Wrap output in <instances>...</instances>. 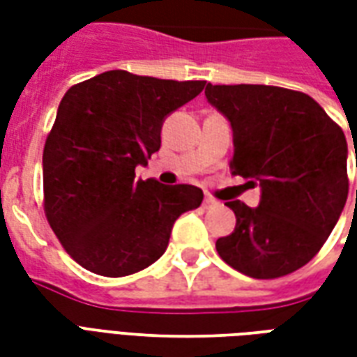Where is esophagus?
<instances>
[{
  "label": "esophagus",
  "mask_w": 357,
  "mask_h": 357,
  "mask_svg": "<svg viewBox=\"0 0 357 357\" xmlns=\"http://www.w3.org/2000/svg\"><path fill=\"white\" fill-rule=\"evenodd\" d=\"M218 204H220V202H218L214 197H208V195H206V197H204V201H202V208H214V206H218Z\"/></svg>",
  "instance_id": "obj_1"
}]
</instances>
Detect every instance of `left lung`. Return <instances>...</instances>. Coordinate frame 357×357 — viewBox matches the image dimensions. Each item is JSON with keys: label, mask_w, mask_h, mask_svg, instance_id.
<instances>
[{"label": "left lung", "mask_w": 357, "mask_h": 357, "mask_svg": "<svg viewBox=\"0 0 357 357\" xmlns=\"http://www.w3.org/2000/svg\"><path fill=\"white\" fill-rule=\"evenodd\" d=\"M204 95L231 122V174L262 187L258 208L225 202L237 224L216 241L218 255L255 279L289 275L319 252L344 208V132L310 95L294 89L208 84Z\"/></svg>", "instance_id": "1"}]
</instances>
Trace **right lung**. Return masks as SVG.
<instances>
[{"label":"right lung","instance_id":"right-lung-1","mask_svg":"<svg viewBox=\"0 0 357 357\" xmlns=\"http://www.w3.org/2000/svg\"><path fill=\"white\" fill-rule=\"evenodd\" d=\"M204 84L109 70L66 91L43 147V210L82 268L137 273L164 255L174 222L201 206L199 187L135 179V166L160 149L164 118Z\"/></svg>","mask_w":357,"mask_h":357}]
</instances>
